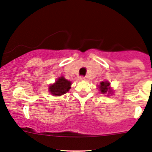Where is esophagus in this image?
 Here are the masks:
<instances>
[{"label":"esophagus","mask_w":152,"mask_h":152,"mask_svg":"<svg viewBox=\"0 0 152 152\" xmlns=\"http://www.w3.org/2000/svg\"><path fill=\"white\" fill-rule=\"evenodd\" d=\"M79 80H87V78H86L85 77H79Z\"/></svg>","instance_id":"esophagus-1"}]
</instances>
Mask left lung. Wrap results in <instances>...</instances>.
Returning a JSON list of instances; mask_svg holds the SVG:
<instances>
[{"label": "left lung", "instance_id": "8db88e82", "mask_svg": "<svg viewBox=\"0 0 152 152\" xmlns=\"http://www.w3.org/2000/svg\"><path fill=\"white\" fill-rule=\"evenodd\" d=\"M99 91L102 93H111V90L110 88V83L108 81H102L99 86Z\"/></svg>", "mask_w": 152, "mask_h": 152}]
</instances>
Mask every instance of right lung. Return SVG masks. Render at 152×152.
Listing matches in <instances>:
<instances>
[{
  "label": "right lung",
  "mask_w": 152,
  "mask_h": 152,
  "mask_svg": "<svg viewBox=\"0 0 152 152\" xmlns=\"http://www.w3.org/2000/svg\"><path fill=\"white\" fill-rule=\"evenodd\" d=\"M72 82L66 80L63 76H61L56 82L49 86V92L54 96H60L71 89Z\"/></svg>",
  "instance_id": "add662e5"
}]
</instances>
